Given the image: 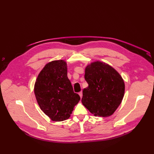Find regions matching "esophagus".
<instances>
[{
  "label": "esophagus",
  "mask_w": 154,
  "mask_h": 154,
  "mask_svg": "<svg viewBox=\"0 0 154 154\" xmlns=\"http://www.w3.org/2000/svg\"><path fill=\"white\" fill-rule=\"evenodd\" d=\"M78 94H79V95H80V97L82 98V96H83V94H82V92H80L78 93Z\"/></svg>",
  "instance_id": "34e87169"
}]
</instances>
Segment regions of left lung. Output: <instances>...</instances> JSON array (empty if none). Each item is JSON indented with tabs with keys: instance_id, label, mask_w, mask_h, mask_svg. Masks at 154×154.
I'll return each instance as SVG.
<instances>
[{
	"instance_id": "left-lung-1",
	"label": "left lung",
	"mask_w": 154,
	"mask_h": 154,
	"mask_svg": "<svg viewBox=\"0 0 154 154\" xmlns=\"http://www.w3.org/2000/svg\"><path fill=\"white\" fill-rule=\"evenodd\" d=\"M82 103L95 116L109 117L118 109L125 94L122 77L109 65L99 61L88 65Z\"/></svg>"
}]
</instances>
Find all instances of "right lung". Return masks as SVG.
Segmentation results:
<instances>
[{"instance_id":"right-lung-1","label":"right lung","mask_w":154,"mask_h":154,"mask_svg":"<svg viewBox=\"0 0 154 154\" xmlns=\"http://www.w3.org/2000/svg\"><path fill=\"white\" fill-rule=\"evenodd\" d=\"M34 92L41 110L53 122L69 119L80 100L73 91L67 77V63L63 60L45 65L36 78Z\"/></svg>"}]
</instances>
